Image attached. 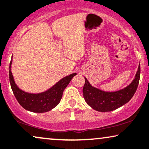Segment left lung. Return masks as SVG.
Here are the masks:
<instances>
[{
    "instance_id": "8db88e82",
    "label": "left lung",
    "mask_w": 149,
    "mask_h": 149,
    "mask_svg": "<svg viewBox=\"0 0 149 149\" xmlns=\"http://www.w3.org/2000/svg\"><path fill=\"white\" fill-rule=\"evenodd\" d=\"M140 78V65L135 79L127 87L115 92H105L92 86L85 79L83 86V96L86 102L100 112H108L123 106L132 98L136 91Z\"/></svg>"
}]
</instances>
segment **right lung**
Instances as JSON below:
<instances>
[{"mask_svg":"<svg viewBox=\"0 0 149 149\" xmlns=\"http://www.w3.org/2000/svg\"><path fill=\"white\" fill-rule=\"evenodd\" d=\"M12 61L9 64V82L13 93L17 101L24 109L34 113L47 112L57 106L63 97L65 88L73 77L76 75V73H72L65 77L54 86L43 93L32 94L22 91L16 86L10 69Z\"/></svg>","mask_w":149,"mask_h":149,"instance_id":"add662e5","label":"right lung"}]
</instances>
